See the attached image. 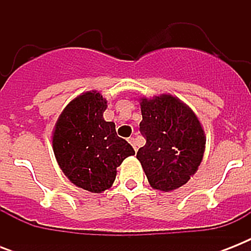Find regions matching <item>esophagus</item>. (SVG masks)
<instances>
[{"mask_svg": "<svg viewBox=\"0 0 251 251\" xmlns=\"http://www.w3.org/2000/svg\"><path fill=\"white\" fill-rule=\"evenodd\" d=\"M129 143H130V145H131V146H133L134 150L137 151V149H138V147H137V139H135V138H134V137H130V138H129Z\"/></svg>", "mask_w": 251, "mask_h": 251, "instance_id": "obj_1", "label": "esophagus"}]
</instances>
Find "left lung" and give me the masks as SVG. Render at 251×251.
<instances>
[{"instance_id": "left-lung-1", "label": "left lung", "mask_w": 251, "mask_h": 251, "mask_svg": "<svg viewBox=\"0 0 251 251\" xmlns=\"http://www.w3.org/2000/svg\"><path fill=\"white\" fill-rule=\"evenodd\" d=\"M141 110L139 130L146 145L137 159L153 189L176 190L202 161L206 145L202 125L194 112L172 95L141 99Z\"/></svg>"}]
</instances>
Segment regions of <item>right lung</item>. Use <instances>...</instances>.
Masks as SVG:
<instances>
[{"instance_id":"add662e5","label":"right lung","mask_w":251,"mask_h":251,"mask_svg":"<svg viewBox=\"0 0 251 251\" xmlns=\"http://www.w3.org/2000/svg\"><path fill=\"white\" fill-rule=\"evenodd\" d=\"M106 100L88 91L69 102L57 120L52 145L57 163L78 187L101 193L113 185L117 167L135 153L102 117Z\"/></svg>"}]
</instances>
